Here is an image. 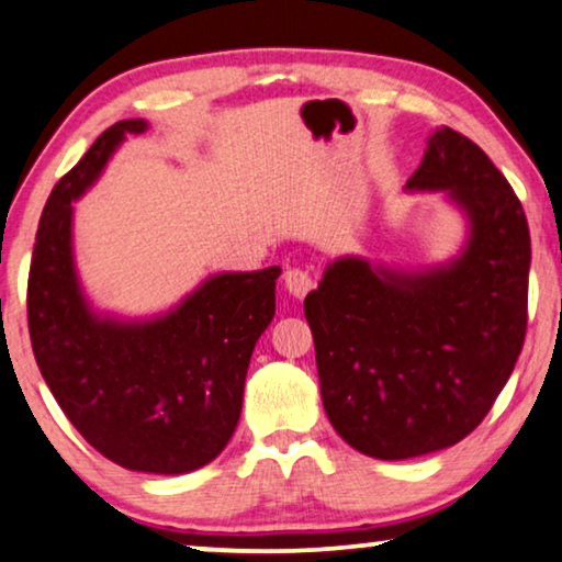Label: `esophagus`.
<instances>
[{"label":"esophagus","mask_w":562,"mask_h":562,"mask_svg":"<svg viewBox=\"0 0 562 562\" xmlns=\"http://www.w3.org/2000/svg\"><path fill=\"white\" fill-rule=\"evenodd\" d=\"M284 288H288L292 297L303 300L307 292L313 290V278L305 270H300V267H290V270L284 272Z\"/></svg>","instance_id":"obj_1"}]
</instances>
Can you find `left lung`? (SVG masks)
Here are the masks:
<instances>
[{
	"mask_svg": "<svg viewBox=\"0 0 562 562\" xmlns=\"http://www.w3.org/2000/svg\"><path fill=\"white\" fill-rule=\"evenodd\" d=\"M405 191L442 193L463 213L461 251L420 270L338 257L303 305L330 425L382 461L469 436L515 371L527 328V218L484 149L440 126Z\"/></svg>",
	"mask_w": 562,
	"mask_h": 562,
	"instance_id": "left-lung-1",
	"label": "left lung"
}]
</instances>
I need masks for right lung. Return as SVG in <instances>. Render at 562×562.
Here are the masks:
<instances>
[{
  "label": "right lung",
  "mask_w": 562,
  "mask_h": 562,
  "mask_svg": "<svg viewBox=\"0 0 562 562\" xmlns=\"http://www.w3.org/2000/svg\"><path fill=\"white\" fill-rule=\"evenodd\" d=\"M122 120L58 180L37 226L27 282L35 361L74 428L122 469L178 476L211 463L241 415L251 351L274 318L280 267L218 272L149 318L101 313L74 255V203L126 134Z\"/></svg>",
  "instance_id": "1"
}]
</instances>
